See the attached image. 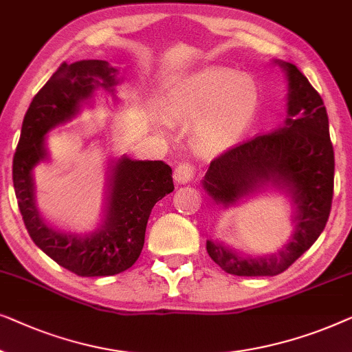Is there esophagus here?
I'll list each match as a JSON object with an SVG mask.
<instances>
[{
  "label": "esophagus",
  "mask_w": 352,
  "mask_h": 352,
  "mask_svg": "<svg viewBox=\"0 0 352 352\" xmlns=\"http://www.w3.org/2000/svg\"><path fill=\"white\" fill-rule=\"evenodd\" d=\"M195 177V167L190 162H180L174 169V180L177 183H188Z\"/></svg>",
  "instance_id": "1"
}]
</instances>
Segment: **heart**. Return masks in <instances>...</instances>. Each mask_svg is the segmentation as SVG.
<instances>
[{
    "mask_svg": "<svg viewBox=\"0 0 352 352\" xmlns=\"http://www.w3.org/2000/svg\"><path fill=\"white\" fill-rule=\"evenodd\" d=\"M169 110L196 120L195 133L206 151L234 145L252 126L260 107L254 79L226 68H209L186 78L169 94Z\"/></svg>",
    "mask_w": 352,
    "mask_h": 352,
    "instance_id": "heart-1",
    "label": "heart"
}]
</instances>
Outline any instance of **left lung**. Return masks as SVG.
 <instances>
[{"mask_svg":"<svg viewBox=\"0 0 352 352\" xmlns=\"http://www.w3.org/2000/svg\"><path fill=\"white\" fill-rule=\"evenodd\" d=\"M277 63L289 81L285 124L228 148L210 162L202 185L223 207L265 186L285 191L295 206L294 230L284 244L266 254L207 241V254L228 274L284 273L314 244L330 215L335 156L322 97L295 65Z\"/></svg>","mask_w":352,"mask_h":352,"instance_id":"obj_1","label":"left lung"}]
</instances>
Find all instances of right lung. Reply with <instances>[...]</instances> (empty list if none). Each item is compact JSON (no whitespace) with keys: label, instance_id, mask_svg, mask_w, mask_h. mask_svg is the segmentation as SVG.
Returning <instances> with one entry per match:
<instances>
[{"label":"right lung","instance_id":"1","mask_svg":"<svg viewBox=\"0 0 352 352\" xmlns=\"http://www.w3.org/2000/svg\"><path fill=\"white\" fill-rule=\"evenodd\" d=\"M116 72L105 60L63 62L30 103L12 160L14 190L30 237L56 263L82 277L115 276L131 268L145 244L151 209L174 191L166 162L122 156L111 166L107 202L96 221L76 231L63 230L38 209L33 169L47 157L44 135L75 118L96 89L113 94Z\"/></svg>","mask_w":352,"mask_h":352}]
</instances>
